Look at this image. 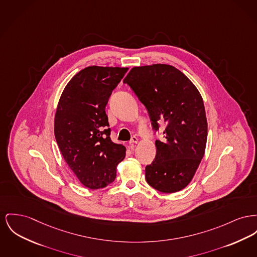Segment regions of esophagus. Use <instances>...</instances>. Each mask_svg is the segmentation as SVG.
Wrapping results in <instances>:
<instances>
[{
  "mask_svg": "<svg viewBox=\"0 0 257 257\" xmlns=\"http://www.w3.org/2000/svg\"><path fill=\"white\" fill-rule=\"evenodd\" d=\"M129 143H130L131 146H133L134 144H137V143H138V138H136V137H132V139H131V141H130Z\"/></svg>",
  "mask_w": 257,
  "mask_h": 257,
  "instance_id": "1",
  "label": "esophagus"
}]
</instances>
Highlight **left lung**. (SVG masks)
Listing matches in <instances>:
<instances>
[{
  "mask_svg": "<svg viewBox=\"0 0 257 257\" xmlns=\"http://www.w3.org/2000/svg\"><path fill=\"white\" fill-rule=\"evenodd\" d=\"M147 107L152 127L166 123L146 180L163 193L183 189L195 175L206 149L208 123L202 96L190 79L166 64L134 67L123 80Z\"/></svg>",
  "mask_w": 257,
  "mask_h": 257,
  "instance_id": "obj_1",
  "label": "left lung"
}]
</instances>
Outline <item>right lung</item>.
<instances>
[{"mask_svg": "<svg viewBox=\"0 0 257 257\" xmlns=\"http://www.w3.org/2000/svg\"><path fill=\"white\" fill-rule=\"evenodd\" d=\"M128 68L90 66L64 88L54 119V135L61 153L85 187H106L116 177L126 149L110 140L106 114L112 90Z\"/></svg>", "mask_w": 257, "mask_h": 257, "instance_id": "add662e5", "label": "right lung"}]
</instances>
